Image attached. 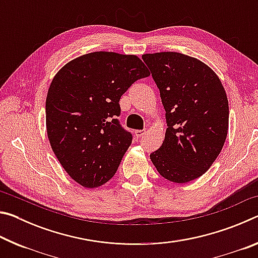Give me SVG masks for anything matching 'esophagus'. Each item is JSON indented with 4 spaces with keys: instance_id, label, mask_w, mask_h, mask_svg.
Wrapping results in <instances>:
<instances>
[{
    "instance_id": "34e87169",
    "label": "esophagus",
    "mask_w": 258,
    "mask_h": 258,
    "mask_svg": "<svg viewBox=\"0 0 258 258\" xmlns=\"http://www.w3.org/2000/svg\"><path fill=\"white\" fill-rule=\"evenodd\" d=\"M146 134V130H137L135 131V137L137 138H141Z\"/></svg>"
}]
</instances>
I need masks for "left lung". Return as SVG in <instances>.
<instances>
[{
	"label": "left lung",
	"instance_id": "1",
	"mask_svg": "<svg viewBox=\"0 0 258 258\" xmlns=\"http://www.w3.org/2000/svg\"><path fill=\"white\" fill-rule=\"evenodd\" d=\"M166 111L165 140L150 155L166 180L186 183L208 171L224 146L229 102L207 64L178 52L143 54Z\"/></svg>",
	"mask_w": 258,
	"mask_h": 258
}]
</instances>
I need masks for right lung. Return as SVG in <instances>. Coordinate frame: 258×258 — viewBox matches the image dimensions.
Instances as JSON below:
<instances>
[{
  "instance_id": "1",
  "label": "right lung",
  "mask_w": 258,
  "mask_h": 258,
  "mask_svg": "<svg viewBox=\"0 0 258 258\" xmlns=\"http://www.w3.org/2000/svg\"><path fill=\"white\" fill-rule=\"evenodd\" d=\"M149 75L137 55L104 51L78 56L56 73L45 102L47 138L78 184L97 187L115 175L133 139L117 119L120 97Z\"/></svg>"
}]
</instances>
